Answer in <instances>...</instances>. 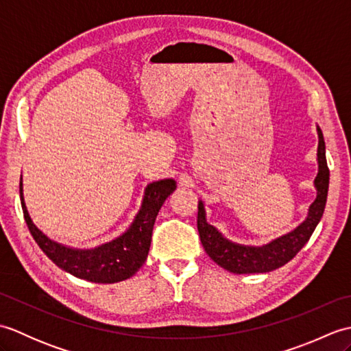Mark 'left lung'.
Returning a JSON list of instances; mask_svg holds the SVG:
<instances>
[{
  "label": "left lung",
  "mask_w": 351,
  "mask_h": 351,
  "mask_svg": "<svg viewBox=\"0 0 351 351\" xmlns=\"http://www.w3.org/2000/svg\"><path fill=\"white\" fill-rule=\"evenodd\" d=\"M318 134V173L314 180L317 197L311 204L308 215L299 226L291 232L274 238L270 243L263 245H247L230 241L220 230L206 221V211L202 200H199L197 213V230L206 255L215 264L235 274L249 273H267L289 263L304 244L309 241L317 225L323 217L327 191H329V167L326 161V143L323 132L317 126Z\"/></svg>",
  "instance_id": "1"
}]
</instances>
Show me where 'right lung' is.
Masks as SVG:
<instances>
[{
	"label": "right lung",
	"instance_id": "right-lung-1",
	"mask_svg": "<svg viewBox=\"0 0 351 351\" xmlns=\"http://www.w3.org/2000/svg\"><path fill=\"white\" fill-rule=\"evenodd\" d=\"M175 190L176 181L171 178L147 184L140 210L123 234L116 237L114 240L96 245V247L78 249L51 240L34 225L25 206L22 176L19 182L24 219L37 245L58 268L78 279L95 283L122 282L132 278L140 270L147 258L149 247H151L156 215H158L164 200Z\"/></svg>",
	"mask_w": 351,
	"mask_h": 351
}]
</instances>
